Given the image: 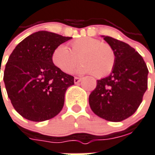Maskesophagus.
I'll use <instances>...</instances> for the list:
<instances>
[{"label":"esophagus","mask_w":155,"mask_h":155,"mask_svg":"<svg viewBox=\"0 0 155 155\" xmlns=\"http://www.w3.org/2000/svg\"><path fill=\"white\" fill-rule=\"evenodd\" d=\"M81 81V78H79V77H74V84H78L80 83Z\"/></svg>","instance_id":"1"}]
</instances>
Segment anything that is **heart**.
I'll return each instance as SVG.
<instances>
[{"label": "heart", "instance_id": "heart-1", "mask_svg": "<svg viewBox=\"0 0 155 155\" xmlns=\"http://www.w3.org/2000/svg\"><path fill=\"white\" fill-rule=\"evenodd\" d=\"M71 50L66 46L59 45L51 54V61L57 68L65 73H70L78 63H81L75 72L79 74H94L103 78L113 71L116 64V54L113 48L99 39L84 37L71 43Z\"/></svg>", "mask_w": 155, "mask_h": 155}]
</instances>
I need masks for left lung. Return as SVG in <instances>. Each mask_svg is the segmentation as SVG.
Segmentation results:
<instances>
[{"label":"left lung","instance_id":"left-lung-1","mask_svg":"<svg viewBox=\"0 0 155 155\" xmlns=\"http://www.w3.org/2000/svg\"><path fill=\"white\" fill-rule=\"evenodd\" d=\"M102 37L115 51L116 64L108 76L97 81L89 97V106L101 118L121 121L133 115L141 104L149 71L141 56L129 44Z\"/></svg>","mask_w":155,"mask_h":155}]
</instances>
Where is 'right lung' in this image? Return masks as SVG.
Returning a JSON list of instances; mask_svg holds the SVG:
<instances>
[{
  "mask_svg": "<svg viewBox=\"0 0 155 155\" xmlns=\"http://www.w3.org/2000/svg\"><path fill=\"white\" fill-rule=\"evenodd\" d=\"M71 38L38 31L25 38L10 54L3 80L14 108L23 117L43 121L61 111L66 89L74 84V77L53 65L51 54Z\"/></svg>",
  "mask_w": 155,
  "mask_h": 155,
  "instance_id": "obj_1",
  "label": "right lung"
}]
</instances>
